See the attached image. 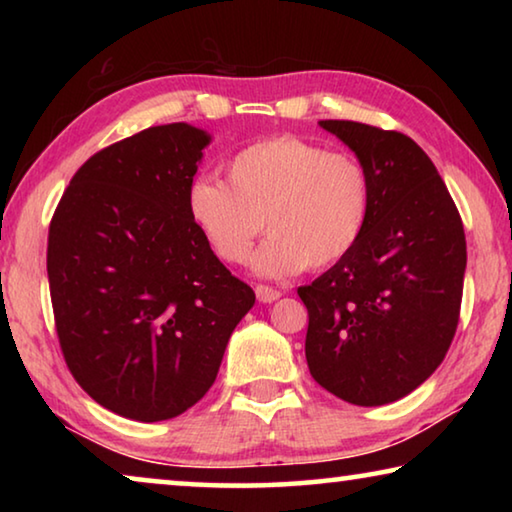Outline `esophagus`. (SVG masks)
Segmentation results:
<instances>
[{
	"mask_svg": "<svg viewBox=\"0 0 512 512\" xmlns=\"http://www.w3.org/2000/svg\"><path fill=\"white\" fill-rule=\"evenodd\" d=\"M255 293H257L259 302H275L277 298H282V291L268 287V284H257Z\"/></svg>",
	"mask_w": 512,
	"mask_h": 512,
	"instance_id": "esophagus-1",
	"label": "esophagus"
}]
</instances>
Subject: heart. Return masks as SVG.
<instances>
[{
    "label": "heart",
    "mask_w": 512,
    "mask_h": 512,
    "mask_svg": "<svg viewBox=\"0 0 512 512\" xmlns=\"http://www.w3.org/2000/svg\"><path fill=\"white\" fill-rule=\"evenodd\" d=\"M225 169L228 183L201 176L187 189L189 221L225 264H244L264 225L271 239L255 268L271 277L332 266L366 235L375 187L354 153L277 135L237 151Z\"/></svg>",
    "instance_id": "obj_1"
}]
</instances>
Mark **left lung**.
Listing matches in <instances>:
<instances>
[{"label":"left lung","mask_w":512,"mask_h":512,"mask_svg":"<svg viewBox=\"0 0 512 512\" xmlns=\"http://www.w3.org/2000/svg\"><path fill=\"white\" fill-rule=\"evenodd\" d=\"M320 126L370 169L375 203L359 246L298 289L309 311L307 366L341 400L381 406L431 377L454 341L467 264L463 221L409 135L345 119Z\"/></svg>","instance_id":"obj_1"}]
</instances>
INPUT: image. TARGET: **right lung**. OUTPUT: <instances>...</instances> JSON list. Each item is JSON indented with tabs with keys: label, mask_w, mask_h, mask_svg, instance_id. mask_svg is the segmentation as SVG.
<instances>
[{
	"label": "right lung",
	"mask_w": 512,
	"mask_h": 512,
	"mask_svg": "<svg viewBox=\"0 0 512 512\" xmlns=\"http://www.w3.org/2000/svg\"><path fill=\"white\" fill-rule=\"evenodd\" d=\"M205 131L153 126L94 153L49 223L54 323L72 377L140 422L185 413L214 384L255 291L187 214Z\"/></svg>",
	"instance_id": "obj_1"
}]
</instances>
